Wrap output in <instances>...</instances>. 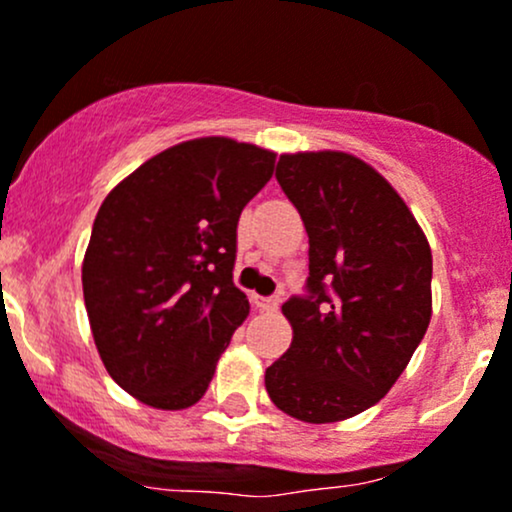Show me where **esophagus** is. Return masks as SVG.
<instances>
[{"label":"esophagus","mask_w":512,"mask_h":512,"mask_svg":"<svg viewBox=\"0 0 512 512\" xmlns=\"http://www.w3.org/2000/svg\"><path fill=\"white\" fill-rule=\"evenodd\" d=\"M279 294H274V297H255V304L260 306V309H265V311H274L279 306Z\"/></svg>","instance_id":"obj_1"}]
</instances>
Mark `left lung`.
<instances>
[{
  "instance_id": "1",
  "label": "left lung",
  "mask_w": 512,
  "mask_h": 512,
  "mask_svg": "<svg viewBox=\"0 0 512 512\" xmlns=\"http://www.w3.org/2000/svg\"><path fill=\"white\" fill-rule=\"evenodd\" d=\"M274 176L304 220L309 279L282 306L294 338L267 368V395L301 422H341L383 400L427 333L432 250L400 193L353 154H282Z\"/></svg>"
}]
</instances>
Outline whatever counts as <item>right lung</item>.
<instances>
[{
	"label": "right lung",
	"instance_id": "right-lung-1",
	"mask_svg": "<svg viewBox=\"0 0 512 512\" xmlns=\"http://www.w3.org/2000/svg\"><path fill=\"white\" fill-rule=\"evenodd\" d=\"M274 159L228 137L191 139L102 201L83 260L85 309L110 378L144 405H196L250 314L233 282L238 220Z\"/></svg>",
	"mask_w": 512,
	"mask_h": 512
}]
</instances>
